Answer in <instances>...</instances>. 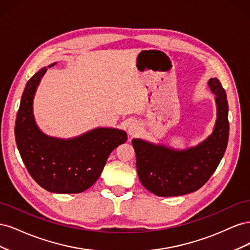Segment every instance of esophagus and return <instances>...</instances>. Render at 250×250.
<instances>
[{
    "label": "esophagus",
    "mask_w": 250,
    "mask_h": 250,
    "mask_svg": "<svg viewBox=\"0 0 250 250\" xmlns=\"http://www.w3.org/2000/svg\"><path fill=\"white\" fill-rule=\"evenodd\" d=\"M142 130V124L139 122V121H132V122L128 126V133L131 137H134L141 132Z\"/></svg>",
    "instance_id": "obj_1"
}]
</instances>
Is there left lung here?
<instances>
[{"label": "left lung", "instance_id": "8db88e82", "mask_svg": "<svg viewBox=\"0 0 250 250\" xmlns=\"http://www.w3.org/2000/svg\"><path fill=\"white\" fill-rule=\"evenodd\" d=\"M208 85L215 95L217 118L207 139L185 149L143 139L132 140L140 181L156 196L171 197L197 191L222 160L229 132L228 98L217 78H210Z\"/></svg>", "mask_w": 250, "mask_h": 250}]
</instances>
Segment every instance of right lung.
<instances>
[{"mask_svg":"<svg viewBox=\"0 0 250 250\" xmlns=\"http://www.w3.org/2000/svg\"><path fill=\"white\" fill-rule=\"evenodd\" d=\"M46 72L44 66L35 73L21 95L14 128L17 146L30 175L44 190L81 193L100 177L109 154L126 142L127 133L111 127H97L70 139L44 133L35 121L33 101Z\"/></svg>","mask_w":250,"mask_h":250,"instance_id":"obj_1","label":"right lung"}]
</instances>
